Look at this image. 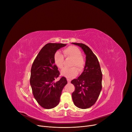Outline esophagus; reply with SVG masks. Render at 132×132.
I'll use <instances>...</instances> for the list:
<instances>
[{
  "mask_svg": "<svg viewBox=\"0 0 132 132\" xmlns=\"http://www.w3.org/2000/svg\"><path fill=\"white\" fill-rule=\"evenodd\" d=\"M67 81H68V82L70 83V80L69 79H67Z\"/></svg>",
  "mask_w": 132,
  "mask_h": 132,
  "instance_id": "esophagus-1",
  "label": "esophagus"
}]
</instances>
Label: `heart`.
Masks as SVG:
<instances>
[{"label": "heart", "instance_id": "obj_1", "mask_svg": "<svg viewBox=\"0 0 132 132\" xmlns=\"http://www.w3.org/2000/svg\"><path fill=\"white\" fill-rule=\"evenodd\" d=\"M63 53L65 57L73 59L71 66L77 67L79 71H81L84 69L85 64V60L81 56V51L78 47L73 46H69L63 50ZM54 62L58 68L60 69L63 68L64 66V57L60 52L57 51L54 53ZM77 70L75 67H71L70 68H65L61 70V73L62 76L67 78H72L78 74Z\"/></svg>", "mask_w": 132, "mask_h": 132}]
</instances>
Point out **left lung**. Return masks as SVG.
<instances>
[{"label": "left lung", "instance_id": "obj_1", "mask_svg": "<svg viewBox=\"0 0 132 132\" xmlns=\"http://www.w3.org/2000/svg\"><path fill=\"white\" fill-rule=\"evenodd\" d=\"M72 43L81 48L86 55L84 71L77 79L71 81L75 86L73 101L80 109H88L95 104L102 89L101 68L97 58L88 46L82 43Z\"/></svg>", "mask_w": 132, "mask_h": 132}]
</instances>
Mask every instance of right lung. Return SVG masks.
<instances>
[{
  "instance_id": "right-lung-1",
  "label": "right lung",
  "mask_w": 132,
  "mask_h": 132,
  "mask_svg": "<svg viewBox=\"0 0 132 132\" xmlns=\"http://www.w3.org/2000/svg\"><path fill=\"white\" fill-rule=\"evenodd\" d=\"M66 44L47 43L39 51L31 69L30 85L34 96L38 104L46 109L57 106L64 87L67 84L65 77L54 82L60 74L54 62L57 51Z\"/></svg>"
}]
</instances>
